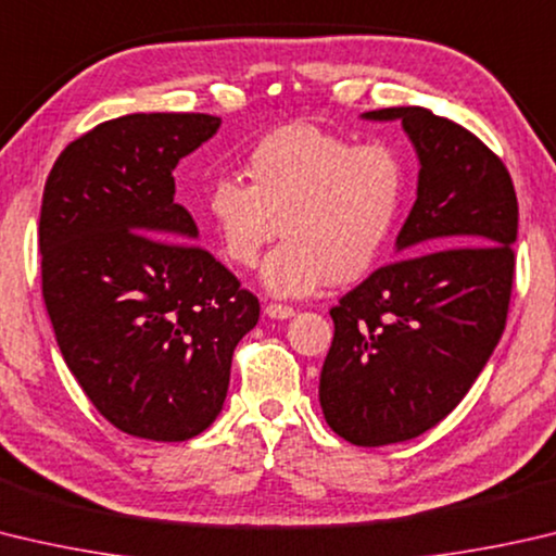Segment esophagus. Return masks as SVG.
Listing matches in <instances>:
<instances>
[{"mask_svg":"<svg viewBox=\"0 0 556 556\" xmlns=\"http://www.w3.org/2000/svg\"><path fill=\"white\" fill-rule=\"evenodd\" d=\"M265 313H267L269 318H279V320L296 316V311L291 308V306H287V304H267V306H265Z\"/></svg>","mask_w":556,"mask_h":556,"instance_id":"obj_1","label":"esophagus"}]
</instances>
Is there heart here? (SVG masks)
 Segmentation results:
<instances>
[{
	"mask_svg": "<svg viewBox=\"0 0 556 556\" xmlns=\"http://www.w3.org/2000/svg\"><path fill=\"white\" fill-rule=\"evenodd\" d=\"M245 181L218 175L204 191V214L230 265L262 267L275 296H308L328 281L348 285L379 265L396 236L408 194V163L387 140H355L291 124L250 148Z\"/></svg>",
	"mask_w": 556,
	"mask_h": 556,
	"instance_id": "b5f03b06",
	"label": "heart"
}]
</instances>
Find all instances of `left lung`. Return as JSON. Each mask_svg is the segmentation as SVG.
<instances>
[{
    "instance_id": "obj_1",
    "label": "left lung",
    "mask_w": 556,
    "mask_h": 556,
    "mask_svg": "<svg viewBox=\"0 0 556 556\" xmlns=\"http://www.w3.org/2000/svg\"><path fill=\"white\" fill-rule=\"evenodd\" d=\"M401 118L420 160L401 255L330 308L320 371L328 426L359 447L406 442L454 410L506 328L516 275L518 199L503 160L471 130L422 106Z\"/></svg>"
}]
</instances>
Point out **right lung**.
Masks as SVG:
<instances>
[{
	"instance_id": "1",
	"label": "right lung",
	"mask_w": 556,
	"mask_h": 556,
	"mask_svg": "<svg viewBox=\"0 0 556 556\" xmlns=\"http://www.w3.org/2000/svg\"><path fill=\"white\" fill-rule=\"evenodd\" d=\"M208 114H128L73 140L46 179L40 279L58 348L94 408L134 438L185 442L224 408L260 301L175 201ZM179 237V241H173Z\"/></svg>"
}]
</instances>
